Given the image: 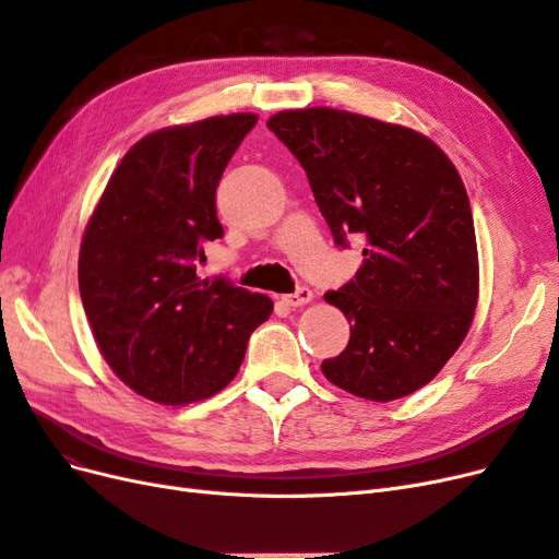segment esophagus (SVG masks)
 <instances>
[{
  "instance_id": "obj_1",
  "label": "esophagus",
  "mask_w": 559,
  "mask_h": 559,
  "mask_svg": "<svg viewBox=\"0 0 559 559\" xmlns=\"http://www.w3.org/2000/svg\"><path fill=\"white\" fill-rule=\"evenodd\" d=\"M311 299H313V293L309 290V287H299L297 293L283 295V297H281V301H283L285 306H304V304H309Z\"/></svg>"
}]
</instances>
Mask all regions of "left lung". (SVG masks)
I'll use <instances>...</instances> for the list:
<instances>
[{"label":"left lung","mask_w":559,"mask_h":559,"mask_svg":"<svg viewBox=\"0 0 559 559\" xmlns=\"http://www.w3.org/2000/svg\"><path fill=\"white\" fill-rule=\"evenodd\" d=\"M299 159L336 246L365 241L362 266L328 304L350 322L328 381L371 402L420 390L460 348L478 304L469 197L425 134L350 111L290 109L269 118Z\"/></svg>","instance_id":"1"}]
</instances>
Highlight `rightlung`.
I'll return each instance as SVG.
<instances>
[{
  "mask_svg": "<svg viewBox=\"0 0 559 559\" xmlns=\"http://www.w3.org/2000/svg\"><path fill=\"white\" fill-rule=\"evenodd\" d=\"M255 122L229 114L143 136L87 221L79 287L90 330L120 381L151 402L183 406L221 392L274 311L266 295L197 274L223 237L215 188Z\"/></svg>",
  "mask_w": 559,
  "mask_h": 559,
  "instance_id": "1",
  "label": "right lung"
}]
</instances>
